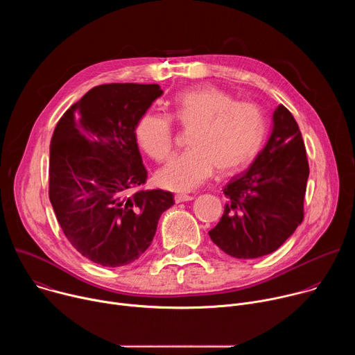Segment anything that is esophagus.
<instances>
[{"mask_svg":"<svg viewBox=\"0 0 355 355\" xmlns=\"http://www.w3.org/2000/svg\"><path fill=\"white\" fill-rule=\"evenodd\" d=\"M174 199H175V202H177V204H180V202H187V200H192V199H193V196H191V195H187V193H175Z\"/></svg>","mask_w":355,"mask_h":355,"instance_id":"esophagus-1","label":"esophagus"}]
</instances>
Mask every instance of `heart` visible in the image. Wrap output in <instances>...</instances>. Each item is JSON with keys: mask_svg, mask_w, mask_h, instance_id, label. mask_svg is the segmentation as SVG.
Wrapping results in <instances>:
<instances>
[{"mask_svg": "<svg viewBox=\"0 0 355 355\" xmlns=\"http://www.w3.org/2000/svg\"><path fill=\"white\" fill-rule=\"evenodd\" d=\"M171 118L188 136L185 153L157 173V182L173 191H192L208 181L215 170L233 174L256 157L266 136L263 110L251 101L214 87L188 89L174 99ZM170 116L146 112L135 133L144 153L157 163L167 162L175 147V130Z\"/></svg>", "mask_w": 355, "mask_h": 355, "instance_id": "obj_1", "label": "heart"}]
</instances>
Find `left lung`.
Here are the masks:
<instances>
[{
	"label": "left lung",
	"instance_id": "left-lung-1",
	"mask_svg": "<svg viewBox=\"0 0 355 355\" xmlns=\"http://www.w3.org/2000/svg\"><path fill=\"white\" fill-rule=\"evenodd\" d=\"M272 133L252 164L223 188L227 198L212 241L236 259H257L279 248L303 220L309 163L292 114L278 105Z\"/></svg>",
	"mask_w": 355,
	"mask_h": 355
}]
</instances>
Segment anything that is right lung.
<instances>
[{"mask_svg": "<svg viewBox=\"0 0 355 355\" xmlns=\"http://www.w3.org/2000/svg\"><path fill=\"white\" fill-rule=\"evenodd\" d=\"M163 94L157 84L96 85L58 122L49 162V198L81 256L104 267L136 261L153 241L174 195L144 189L147 170L135 128Z\"/></svg>", "mask_w": 355, "mask_h": 355, "instance_id": "add662e5", "label": "right lung"}]
</instances>
